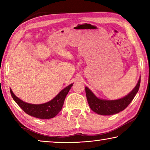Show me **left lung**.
<instances>
[{
	"instance_id": "8db88e82",
	"label": "left lung",
	"mask_w": 150,
	"mask_h": 150,
	"mask_svg": "<svg viewBox=\"0 0 150 150\" xmlns=\"http://www.w3.org/2000/svg\"><path fill=\"white\" fill-rule=\"evenodd\" d=\"M140 85V77L136 87L124 97L116 100L102 99L96 96L87 87H85L86 96L90 108L98 115L109 116L124 110L129 105L138 93Z\"/></svg>"
}]
</instances>
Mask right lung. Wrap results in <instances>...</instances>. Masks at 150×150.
I'll return each instance as SVG.
<instances>
[{"label": "right lung", "instance_id": "obj_1", "mask_svg": "<svg viewBox=\"0 0 150 150\" xmlns=\"http://www.w3.org/2000/svg\"><path fill=\"white\" fill-rule=\"evenodd\" d=\"M73 85L72 83L63 88L49 102L39 105L24 102L14 95L11 88L10 91L14 100L28 115L40 119H50L55 117L62 110L65 98Z\"/></svg>", "mask_w": 150, "mask_h": 150}]
</instances>
